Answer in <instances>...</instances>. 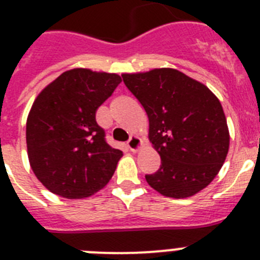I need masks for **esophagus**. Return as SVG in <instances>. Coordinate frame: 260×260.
<instances>
[{"mask_svg": "<svg viewBox=\"0 0 260 260\" xmlns=\"http://www.w3.org/2000/svg\"><path fill=\"white\" fill-rule=\"evenodd\" d=\"M127 147H128V150L132 151V152H138V151L141 150L142 147H143V142H142V139L139 137L133 135V137L128 139Z\"/></svg>", "mask_w": 260, "mask_h": 260, "instance_id": "34e87169", "label": "esophagus"}]
</instances>
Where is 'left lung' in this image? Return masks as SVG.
<instances>
[{
  "instance_id": "obj_1",
  "label": "left lung",
  "mask_w": 260,
  "mask_h": 260,
  "mask_svg": "<svg viewBox=\"0 0 260 260\" xmlns=\"http://www.w3.org/2000/svg\"><path fill=\"white\" fill-rule=\"evenodd\" d=\"M123 83L148 117V139L161 165L147 174L164 197L182 199L213 181L229 151V128L221 103L198 80L176 69L123 73Z\"/></svg>"
}]
</instances>
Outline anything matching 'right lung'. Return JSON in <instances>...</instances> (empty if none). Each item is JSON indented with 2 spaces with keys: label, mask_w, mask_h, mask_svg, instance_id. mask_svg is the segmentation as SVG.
<instances>
[{
  "label": "right lung",
  "mask_w": 260,
  "mask_h": 260,
  "mask_svg": "<svg viewBox=\"0 0 260 260\" xmlns=\"http://www.w3.org/2000/svg\"><path fill=\"white\" fill-rule=\"evenodd\" d=\"M121 80L114 73L71 69L35 99L27 117V155L32 172L50 192L83 199L109 182L122 151L105 142L96 110Z\"/></svg>",
  "instance_id": "1"
}]
</instances>
